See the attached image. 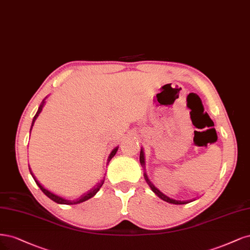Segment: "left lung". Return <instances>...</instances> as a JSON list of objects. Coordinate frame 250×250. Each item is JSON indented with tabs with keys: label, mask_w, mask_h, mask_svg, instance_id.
I'll return each instance as SVG.
<instances>
[{
	"label": "left lung",
	"mask_w": 250,
	"mask_h": 250,
	"mask_svg": "<svg viewBox=\"0 0 250 250\" xmlns=\"http://www.w3.org/2000/svg\"><path fill=\"white\" fill-rule=\"evenodd\" d=\"M140 163H141V165H144V154H143V150L141 149V151H140ZM144 178H146V180L147 181V183L149 184V186H150V188H151V190L154 191L156 194L161 198V199H163V200H165V201H167V203H169V204H174V205H185V204H188V203H190V201H181V200H174V199H171V198H169L168 196H166V195H164L162 192L161 191H159L154 185L152 184H150V182L148 181V179H147V175L144 173Z\"/></svg>",
	"instance_id": "obj_1"
}]
</instances>
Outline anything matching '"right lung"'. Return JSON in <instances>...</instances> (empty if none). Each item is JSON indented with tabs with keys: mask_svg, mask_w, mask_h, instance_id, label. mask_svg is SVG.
I'll return each instance as SVG.
<instances>
[{
	"mask_svg": "<svg viewBox=\"0 0 250 250\" xmlns=\"http://www.w3.org/2000/svg\"><path fill=\"white\" fill-rule=\"evenodd\" d=\"M43 104H44V100L42 101V104H40L39 106V108H38V111H37V113L35 114V116H34V118H33V122H32V125H31V128H32V126H33V125H34V123H35V120H36V118L38 117V115H39V113L40 112L42 111V107H43ZM117 149H118V147H115L113 150L111 151V154H110V156H109V159H108V161H110L112 158H113L114 156H115V154H116V151H117ZM31 174H32V172H31ZM32 176H33V174H32ZM34 178V176H33ZM34 180H35V178H34ZM35 182H36V184L38 185V187L42 189V191L44 193V194L49 197V198H51L53 201H55V203H57V204H61V205H76V204H80V203H83V201H86V200H88L89 198H91V197H93L96 193H98V191L101 189V187L103 186V184H104V181H102L99 185H96V186L94 187V188H92L90 191H88L87 193H85V194H83L81 197L80 198H78L77 200H67V199H64V198H62V197H60V196H57V195H55V194H53L52 192H50V191H47L46 189H44L42 185H40L36 180H35Z\"/></svg>",
	"mask_w": 250,
	"mask_h": 250,
	"instance_id": "right-lung-1",
	"label": "right lung"
}]
</instances>
